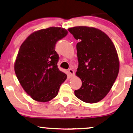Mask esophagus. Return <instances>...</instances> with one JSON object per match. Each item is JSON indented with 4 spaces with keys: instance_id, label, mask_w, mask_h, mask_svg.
I'll use <instances>...</instances> for the list:
<instances>
[{
    "instance_id": "obj_1",
    "label": "esophagus",
    "mask_w": 133,
    "mask_h": 133,
    "mask_svg": "<svg viewBox=\"0 0 133 133\" xmlns=\"http://www.w3.org/2000/svg\"><path fill=\"white\" fill-rule=\"evenodd\" d=\"M69 74L70 76H74L75 75V73L74 70H72V69H69Z\"/></svg>"
}]
</instances>
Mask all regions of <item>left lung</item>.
Listing matches in <instances>:
<instances>
[{
    "instance_id": "1",
    "label": "left lung",
    "mask_w": 133,
    "mask_h": 133,
    "mask_svg": "<svg viewBox=\"0 0 133 133\" xmlns=\"http://www.w3.org/2000/svg\"><path fill=\"white\" fill-rule=\"evenodd\" d=\"M68 31L79 40L76 75L81 79L82 85L75 90V95L83 102L96 103L108 94L118 75L116 49L109 37L100 29L75 26Z\"/></svg>"
}]
</instances>
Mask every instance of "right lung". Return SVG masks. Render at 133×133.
Wrapping results in <instances>:
<instances>
[{
	"label": "right lung",
	"instance_id": "obj_1",
	"mask_svg": "<svg viewBox=\"0 0 133 133\" xmlns=\"http://www.w3.org/2000/svg\"><path fill=\"white\" fill-rule=\"evenodd\" d=\"M67 33L60 27L38 30L29 35L20 47L15 73L24 90L36 101L54 99L66 79L67 75L58 68L59 56L55 46Z\"/></svg>",
	"mask_w": 133,
	"mask_h": 133
}]
</instances>
